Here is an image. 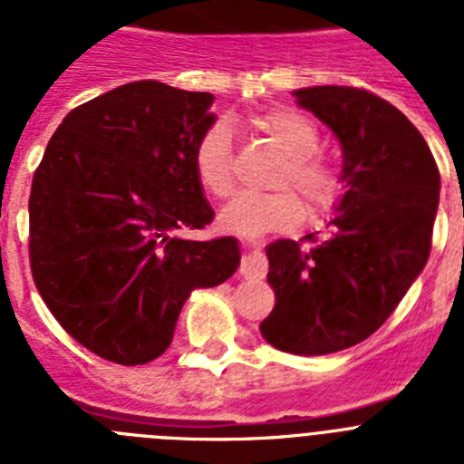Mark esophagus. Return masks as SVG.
Instances as JSON below:
<instances>
[{"mask_svg": "<svg viewBox=\"0 0 464 464\" xmlns=\"http://www.w3.org/2000/svg\"><path fill=\"white\" fill-rule=\"evenodd\" d=\"M239 274L244 278H265V274H267V260H265V256L260 251H251L241 260Z\"/></svg>", "mask_w": 464, "mask_h": 464, "instance_id": "34e87169", "label": "esophagus"}]
</instances>
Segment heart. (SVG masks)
<instances>
[{"label":"heart","instance_id":"heart-1","mask_svg":"<svg viewBox=\"0 0 464 464\" xmlns=\"http://www.w3.org/2000/svg\"><path fill=\"white\" fill-rule=\"evenodd\" d=\"M256 127L285 153L276 186H293L309 211H325L339 195L337 169L315 155L321 134L314 122L293 109H274L256 118ZM197 181L208 195L227 197L235 188V146L227 122H216L199 137L192 155ZM304 204L290 188L274 192H241L220 211V223L244 237H262L302 223Z\"/></svg>","mask_w":464,"mask_h":464}]
</instances>
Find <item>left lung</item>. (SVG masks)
<instances>
[{
	"mask_svg": "<svg viewBox=\"0 0 464 464\" xmlns=\"http://www.w3.org/2000/svg\"><path fill=\"white\" fill-rule=\"evenodd\" d=\"M337 137L346 192L325 235L267 246L276 293L262 337L295 355H325L374 334L423 272L440 207V169L400 109L367 90H295Z\"/></svg>",
	"mask_w": 464,
	"mask_h": 464,
	"instance_id": "obj_1",
	"label": "left lung"
}]
</instances>
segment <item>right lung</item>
I'll use <instances>...</instances> for the list:
<instances>
[{"label": "right lung", "instance_id": "1", "mask_svg": "<svg viewBox=\"0 0 464 464\" xmlns=\"http://www.w3.org/2000/svg\"><path fill=\"white\" fill-rule=\"evenodd\" d=\"M211 92L134 81L69 111L34 171L30 262L41 297L81 346L118 364L169 348L188 295L237 272L192 165L216 122Z\"/></svg>", "mask_w": 464, "mask_h": 464}]
</instances>
